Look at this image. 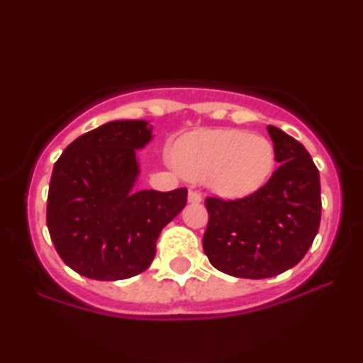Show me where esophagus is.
I'll return each instance as SVG.
<instances>
[{"instance_id": "34e87169", "label": "esophagus", "mask_w": 363, "mask_h": 363, "mask_svg": "<svg viewBox=\"0 0 363 363\" xmlns=\"http://www.w3.org/2000/svg\"><path fill=\"white\" fill-rule=\"evenodd\" d=\"M187 199H189V203H199V201H201V194H199V191L189 189V194H187Z\"/></svg>"}]
</instances>
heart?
I'll return each instance as SVG.
<instances>
[{
	"instance_id": "1",
	"label": "heart",
	"mask_w": 363,
	"mask_h": 363,
	"mask_svg": "<svg viewBox=\"0 0 363 363\" xmlns=\"http://www.w3.org/2000/svg\"><path fill=\"white\" fill-rule=\"evenodd\" d=\"M274 147L262 135L242 129H213L186 136L174 150V162L186 177L205 181L216 193L240 198L272 177Z\"/></svg>"
}]
</instances>
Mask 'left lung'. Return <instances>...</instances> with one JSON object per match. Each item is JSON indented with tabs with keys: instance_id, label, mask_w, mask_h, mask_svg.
I'll return each mask as SVG.
<instances>
[{
	"instance_id": "8db88e82",
	"label": "left lung",
	"mask_w": 363,
	"mask_h": 363,
	"mask_svg": "<svg viewBox=\"0 0 363 363\" xmlns=\"http://www.w3.org/2000/svg\"><path fill=\"white\" fill-rule=\"evenodd\" d=\"M280 167L252 194L208 196L203 249L211 264L237 278L277 277L314 242L320 222L319 170L303 145L268 126Z\"/></svg>"
}]
</instances>
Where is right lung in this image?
Returning <instances> with one entry per match:
<instances>
[{
  "label": "right lung",
  "mask_w": 363,
  "mask_h": 363,
  "mask_svg": "<svg viewBox=\"0 0 363 363\" xmlns=\"http://www.w3.org/2000/svg\"><path fill=\"white\" fill-rule=\"evenodd\" d=\"M147 121H112L78 136L54 164L48 228L65 264L91 280L131 278L155 257L162 228L186 206L187 189L135 191L136 148Z\"/></svg>",
  "instance_id": "obj_1"
}]
</instances>
